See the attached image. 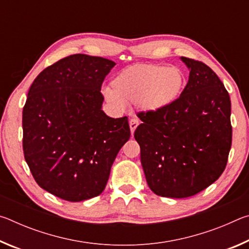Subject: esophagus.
<instances>
[{
  "instance_id": "obj_1",
  "label": "esophagus",
  "mask_w": 249,
  "mask_h": 249,
  "mask_svg": "<svg viewBox=\"0 0 249 249\" xmlns=\"http://www.w3.org/2000/svg\"><path fill=\"white\" fill-rule=\"evenodd\" d=\"M138 124H140V121H138L137 119H132L129 121V127H130V133H132V135L134 134L135 129L137 128Z\"/></svg>"
}]
</instances>
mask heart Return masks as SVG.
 <instances>
[{
  "label": "heart",
  "instance_id": "heart-1",
  "mask_svg": "<svg viewBox=\"0 0 249 249\" xmlns=\"http://www.w3.org/2000/svg\"><path fill=\"white\" fill-rule=\"evenodd\" d=\"M183 83L184 75L177 67L140 64L120 71L112 88H104L103 95L117 109L129 103L145 111H158L178 99Z\"/></svg>",
  "mask_w": 249,
  "mask_h": 249
}]
</instances>
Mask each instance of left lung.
Segmentation results:
<instances>
[{"mask_svg":"<svg viewBox=\"0 0 249 249\" xmlns=\"http://www.w3.org/2000/svg\"><path fill=\"white\" fill-rule=\"evenodd\" d=\"M188 83L174 103L140 112L134 137L150 190L182 199L220 178L231 146V99L216 73L203 62L181 57Z\"/></svg>","mask_w":249,"mask_h":249,"instance_id":"left-lung-1","label":"left lung"}]
</instances>
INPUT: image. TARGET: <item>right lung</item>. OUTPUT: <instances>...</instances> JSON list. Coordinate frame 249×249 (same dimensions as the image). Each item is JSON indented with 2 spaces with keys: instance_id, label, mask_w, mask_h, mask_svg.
I'll return each mask as SVG.
<instances>
[{
  "instance_id": "right-lung-1",
  "label": "right lung",
  "mask_w": 249,
  "mask_h": 249,
  "mask_svg": "<svg viewBox=\"0 0 249 249\" xmlns=\"http://www.w3.org/2000/svg\"><path fill=\"white\" fill-rule=\"evenodd\" d=\"M115 62L75 53L37 75L23 108V150L34 179L60 199L101 195L130 137L127 116L102 111L101 88Z\"/></svg>"
}]
</instances>
